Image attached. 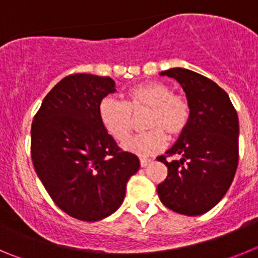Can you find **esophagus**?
Wrapping results in <instances>:
<instances>
[{
  "instance_id": "1",
  "label": "esophagus",
  "mask_w": 258,
  "mask_h": 258,
  "mask_svg": "<svg viewBox=\"0 0 258 258\" xmlns=\"http://www.w3.org/2000/svg\"><path fill=\"white\" fill-rule=\"evenodd\" d=\"M141 166L142 168H146V166L149 165V164H151V159H146V157H141Z\"/></svg>"
}]
</instances>
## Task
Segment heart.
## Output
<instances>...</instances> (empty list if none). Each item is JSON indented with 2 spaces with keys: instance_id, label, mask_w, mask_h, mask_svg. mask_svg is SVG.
I'll list each match as a JSON object with an SVG mask.
<instances>
[{
  "instance_id": "heart-1",
  "label": "heart",
  "mask_w": 258,
  "mask_h": 258,
  "mask_svg": "<svg viewBox=\"0 0 258 258\" xmlns=\"http://www.w3.org/2000/svg\"><path fill=\"white\" fill-rule=\"evenodd\" d=\"M150 109L146 127L150 132L132 137L124 149L132 154L147 156L159 152L166 143V136H179L190 118V107L181 95L173 94L168 85L149 81L136 85L126 93V102L107 97L99 104V117L107 133L117 142H124L132 132L133 115Z\"/></svg>"
}]
</instances>
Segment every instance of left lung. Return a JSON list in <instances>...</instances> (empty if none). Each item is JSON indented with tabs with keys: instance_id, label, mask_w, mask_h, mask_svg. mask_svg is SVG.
Masks as SVG:
<instances>
[{
	"instance_id": "1",
	"label": "left lung",
	"mask_w": 258,
	"mask_h": 258,
	"mask_svg": "<svg viewBox=\"0 0 258 258\" xmlns=\"http://www.w3.org/2000/svg\"><path fill=\"white\" fill-rule=\"evenodd\" d=\"M183 89L188 124L165 152L179 160H157L168 177L157 186L164 206L186 216H200L221 202L235 177L239 160V118L227 93L208 77L186 68L163 71Z\"/></svg>"
}]
</instances>
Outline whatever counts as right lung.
Masks as SVG:
<instances>
[{
  "mask_svg": "<svg viewBox=\"0 0 258 258\" xmlns=\"http://www.w3.org/2000/svg\"><path fill=\"white\" fill-rule=\"evenodd\" d=\"M116 92L111 77L70 75L45 97L31 131L33 166L50 198L88 222L115 213L140 159L120 151L99 117L102 99Z\"/></svg>",
  "mask_w": 258,
  "mask_h": 258,
  "instance_id": "add662e5",
  "label": "right lung"
}]
</instances>
